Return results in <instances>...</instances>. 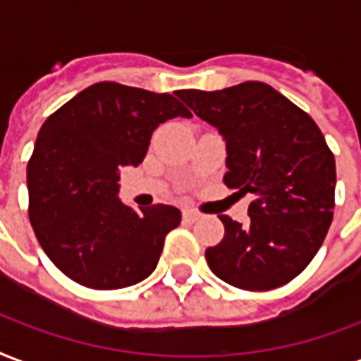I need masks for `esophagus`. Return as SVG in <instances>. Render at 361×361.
Listing matches in <instances>:
<instances>
[{"label": "esophagus", "mask_w": 361, "mask_h": 361, "mask_svg": "<svg viewBox=\"0 0 361 361\" xmlns=\"http://www.w3.org/2000/svg\"><path fill=\"white\" fill-rule=\"evenodd\" d=\"M183 220L189 221V224H195V221L201 220V212H197V210H183Z\"/></svg>", "instance_id": "obj_1"}]
</instances>
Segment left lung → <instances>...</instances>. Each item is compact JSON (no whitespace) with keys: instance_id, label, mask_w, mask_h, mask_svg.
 I'll list each match as a JSON object with an SVG mask.
<instances>
[{"instance_id":"obj_1","label":"left lung","mask_w":361,"mask_h":361,"mask_svg":"<svg viewBox=\"0 0 361 361\" xmlns=\"http://www.w3.org/2000/svg\"><path fill=\"white\" fill-rule=\"evenodd\" d=\"M176 95L226 141L224 183L252 193L248 226L220 216L224 239L204 256L221 281L277 289L322 247L335 208V157L314 120L264 82Z\"/></svg>"}]
</instances>
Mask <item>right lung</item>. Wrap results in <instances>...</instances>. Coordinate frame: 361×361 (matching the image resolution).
I'll return each instance as SVG.
<instances>
[{
  "label": "right lung",
  "mask_w": 361,
  "mask_h": 361,
  "mask_svg": "<svg viewBox=\"0 0 361 361\" xmlns=\"http://www.w3.org/2000/svg\"><path fill=\"white\" fill-rule=\"evenodd\" d=\"M189 118L170 93L99 82L45 120L28 162V216L39 245L66 277L99 290L143 281L181 221L170 204L128 207L118 170L143 162L151 135Z\"/></svg>",
  "instance_id": "1"
}]
</instances>
